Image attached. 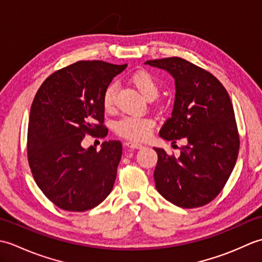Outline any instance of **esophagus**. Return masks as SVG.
Returning a JSON list of instances; mask_svg holds the SVG:
<instances>
[{
    "instance_id": "obj_1",
    "label": "esophagus",
    "mask_w": 262,
    "mask_h": 262,
    "mask_svg": "<svg viewBox=\"0 0 262 262\" xmlns=\"http://www.w3.org/2000/svg\"><path fill=\"white\" fill-rule=\"evenodd\" d=\"M124 145H125V147L133 148V149H141V148H143L142 144H138V143H135V142H126V143H124Z\"/></svg>"
}]
</instances>
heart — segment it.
Returning <instances> with one entry per match:
<instances>
[{
  "label": "heart",
  "instance_id": "obj_1",
  "mask_svg": "<svg viewBox=\"0 0 262 262\" xmlns=\"http://www.w3.org/2000/svg\"><path fill=\"white\" fill-rule=\"evenodd\" d=\"M130 82L134 85L142 96L146 99H154L159 94V82L152 73L148 71L140 70L130 75ZM116 85L109 84L105 88L102 103L105 110H111L115 104V96H116ZM154 127V121L147 117L143 118H136V117H124L119 119L115 124L116 134L126 138L129 141L141 142L146 140L151 135L152 129Z\"/></svg>",
  "mask_w": 262,
  "mask_h": 262
}]
</instances>
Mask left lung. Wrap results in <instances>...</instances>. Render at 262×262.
I'll return each mask as SVG.
<instances>
[{"label": "left lung", "instance_id": "left-lung-1", "mask_svg": "<svg viewBox=\"0 0 262 262\" xmlns=\"http://www.w3.org/2000/svg\"><path fill=\"white\" fill-rule=\"evenodd\" d=\"M145 64L169 72L176 83L173 110L160 136L187 142L179 158L154 147L155 187L179 207H200L222 191L237 159L240 137L230 96L213 74L183 58Z\"/></svg>", "mask_w": 262, "mask_h": 262}]
</instances>
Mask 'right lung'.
Instances as JSON below:
<instances>
[{"mask_svg": "<svg viewBox=\"0 0 262 262\" xmlns=\"http://www.w3.org/2000/svg\"><path fill=\"white\" fill-rule=\"evenodd\" d=\"M126 68L80 60L49 75L36 93L28 125V162L39 189L59 208L85 211L113 190L121 143L103 142L99 152L81 144L85 135H107L103 93Z\"/></svg>", "mask_w": 262, "mask_h": 262, "instance_id": "1", "label": "right lung"}]
</instances>
